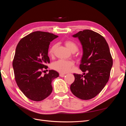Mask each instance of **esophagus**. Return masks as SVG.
Instances as JSON below:
<instances>
[{
  "mask_svg": "<svg viewBox=\"0 0 126 126\" xmlns=\"http://www.w3.org/2000/svg\"><path fill=\"white\" fill-rule=\"evenodd\" d=\"M59 76L61 77H64V74H59Z\"/></svg>",
  "mask_w": 126,
  "mask_h": 126,
  "instance_id": "1",
  "label": "esophagus"
}]
</instances>
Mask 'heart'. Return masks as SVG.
Segmentation results:
<instances>
[{"instance_id":"b5f03b06","label":"heart","mask_w":126,"mask_h":126,"mask_svg":"<svg viewBox=\"0 0 126 126\" xmlns=\"http://www.w3.org/2000/svg\"><path fill=\"white\" fill-rule=\"evenodd\" d=\"M64 45L71 52L73 53L77 51L78 49L77 45L72 41L66 40L64 41ZM56 48L57 45L56 44L52 45L48 51L49 56L51 57L54 56ZM72 65H73V63L70 61L58 60L52 64L51 67L53 69L60 72V73L64 74L69 71Z\"/></svg>"}]
</instances>
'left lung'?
I'll return each mask as SVG.
<instances>
[{"instance_id": "8db88e82", "label": "left lung", "mask_w": 126, "mask_h": 126, "mask_svg": "<svg viewBox=\"0 0 126 126\" xmlns=\"http://www.w3.org/2000/svg\"><path fill=\"white\" fill-rule=\"evenodd\" d=\"M72 37L78 38L82 45L83 54L79 67L84 73L83 76L74 74L75 81L70 90L78 98L89 100L99 94L108 81L112 57L106 40L98 33L86 29Z\"/></svg>"}]
</instances>
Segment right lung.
Listing matches in <instances>:
<instances>
[{"label":"right lung","instance_id":"add662e5","mask_svg":"<svg viewBox=\"0 0 126 126\" xmlns=\"http://www.w3.org/2000/svg\"><path fill=\"white\" fill-rule=\"evenodd\" d=\"M58 37L47 32H35L22 38L17 46L13 62L15 80L30 100L41 101L52 92L51 82L58 77V72L50 70L44 75L42 72L50 63L49 46Z\"/></svg>","mask_w":126,"mask_h":126}]
</instances>
